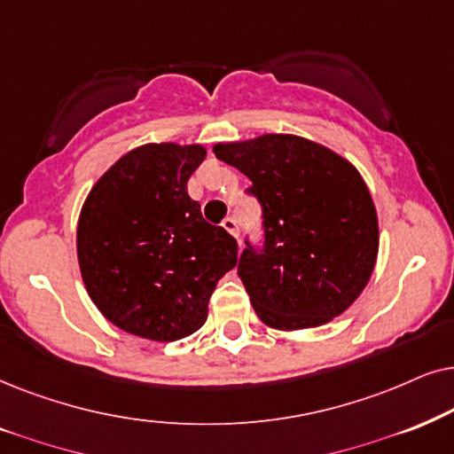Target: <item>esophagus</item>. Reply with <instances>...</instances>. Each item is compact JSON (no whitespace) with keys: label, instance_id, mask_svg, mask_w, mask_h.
Returning a JSON list of instances; mask_svg holds the SVG:
<instances>
[{"label":"esophagus","instance_id":"34e87169","mask_svg":"<svg viewBox=\"0 0 454 454\" xmlns=\"http://www.w3.org/2000/svg\"><path fill=\"white\" fill-rule=\"evenodd\" d=\"M222 226H223V231L231 232L234 239H239V226H237V220H234V217H226V220L222 222Z\"/></svg>","mask_w":454,"mask_h":454}]
</instances>
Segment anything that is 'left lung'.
Segmentation results:
<instances>
[{
    "label": "left lung",
    "mask_w": 454,
    "mask_h": 454,
    "mask_svg": "<svg viewBox=\"0 0 454 454\" xmlns=\"http://www.w3.org/2000/svg\"><path fill=\"white\" fill-rule=\"evenodd\" d=\"M214 153L251 180L263 209V249L247 243L239 259L259 319L290 332L347 311L370 282L380 245L376 205L357 168L297 135L217 143Z\"/></svg>",
    "instance_id": "1"
}]
</instances>
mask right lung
Returning <instances> with one entry per match:
<instances>
[{
  "mask_svg": "<svg viewBox=\"0 0 454 454\" xmlns=\"http://www.w3.org/2000/svg\"><path fill=\"white\" fill-rule=\"evenodd\" d=\"M203 145L147 143L120 157L84 199L76 253L89 297L120 330L155 342L197 332L237 240L186 191Z\"/></svg>",
  "mask_w": 454,
  "mask_h": 454,
  "instance_id": "add662e5",
  "label": "right lung"
}]
</instances>
